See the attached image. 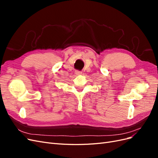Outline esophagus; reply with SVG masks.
Listing matches in <instances>:
<instances>
[{
	"label": "esophagus",
	"mask_w": 158,
	"mask_h": 158,
	"mask_svg": "<svg viewBox=\"0 0 158 158\" xmlns=\"http://www.w3.org/2000/svg\"><path fill=\"white\" fill-rule=\"evenodd\" d=\"M75 74H76V75H80L81 74H82V72L79 71V70H76V71H75Z\"/></svg>",
	"instance_id": "obj_1"
}]
</instances>
